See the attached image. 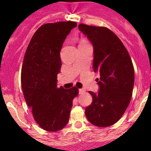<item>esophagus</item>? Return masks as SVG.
<instances>
[{"instance_id": "1", "label": "esophagus", "mask_w": 151, "mask_h": 151, "mask_svg": "<svg viewBox=\"0 0 151 151\" xmlns=\"http://www.w3.org/2000/svg\"><path fill=\"white\" fill-rule=\"evenodd\" d=\"M85 91V89H83V88H82V89H79V93H83Z\"/></svg>"}]
</instances>
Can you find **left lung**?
Instances as JSON below:
<instances>
[{"mask_svg":"<svg viewBox=\"0 0 151 151\" xmlns=\"http://www.w3.org/2000/svg\"><path fill=\"white\" fill-rule=\"evenodd\" d=\"M79 29L93 47V68L100 74L99 86L85 109V115L99 127L112 126L120 120L127 109L134 84V70L130 55L119 38L105 27L80 24Z\"/></svg>","mask_w":151,"mask_h":151,"instance_id":"1","label":"left lung"}]
</instances>
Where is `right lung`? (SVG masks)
<instances>
[{
	"instance_id": "add662e5",
	"label": "right lung",
	"mask_w": 151,
	"mask_h": 151,
	"mask_svg": "<svg viewBox=\"0 0 151 151\" xmlns=\"http://www.w3.org/2000/svg\"><path fill=\"white\" fill-rule=\"evenodd\" d=\"M75 22H58L42 25L29 43L22 66L21 84L25 101L36 122L47 132L66 126L72 101L78 95L76 87H57L61 68L60 52Z\"/></svg>"
}]
</instances>
